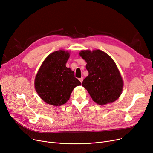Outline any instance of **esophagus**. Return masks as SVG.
I'll return each mask as SVG.
<instances>
[{
  "mask_svg": "<svg viewBox=\"0 0 153 153\" xmlns=\"http://www.w3.org/2000/svg\"><path fill=\"white\" fill-rule=\"evenodd\" d=\"M79 80L80 81V82L82 83V81H83V77H81V78H79Z\"/></svg>",
  "mask_w": 153,
  "mask_h": 153,
  "instance_id": "esophagus-1",
  "label": "esophagus"
}]
</instances>
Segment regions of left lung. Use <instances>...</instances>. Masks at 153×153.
I'll return each mask as SVG.
<instances>
[{
  "instance_id": "left-lung-1",
  "label": "left lung",
  "mask_w": 153,
  "mask_h": 153,
  "mask_svg": "<svg viewBox=\"0 0 153 153\" xmlns=\"http://www.w3.org/2000/svg\"><path fill=\"white\" fill-rule=\"evenodd\" d=\"M79 55L87 62L89 72L82 85L92 100L102 105L117 100L123 91V81L113 59L99 49L82 51Z\"/></svg>"
}]
</instances>
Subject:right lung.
I'll return each instance as SVG.
<instances>
[{
  "mask_svg": "<svg viewBox=\"0 0 153 153\" xmlns=\"http://www.w3.org/2000/svg\"><path fill=\"white\" fill-rule=\"evenodd\" d=\"M68 51L59 50L45 58L35 78L36 92L49 104L61 106L69 99L72 90L81 84L74 72L65 66L69 58Z\"/></svg>",
  "mask_w": 153,
  "mask_h": 153,
  "instance_id": "right-lung-1",
  "label": "right lung"
}]
</instances>
